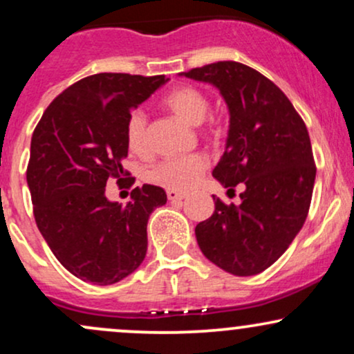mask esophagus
Segmentation results:
<instances>
[{
    "mask_svg": "<svg viewBox=\"0 0 354 354\" xmlns=\"http://www.w3.org/2000/svg\"><path fill=\"white\" fill-rule=\"evenodd\" d=\"M166 194H168V200L171 201V203H178V201H183L185 200V194L183 193H178V191H174V189H168L166 191Z\"/></svg>",
    "mask_w": 354,
    "mask_h": 354,
    "instance_id": "esophagus-1",
    "label": "esophagus"
}]
</instances>
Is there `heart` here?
<instances>
[{"label": "heart", "instance_id": "obj_1", "mask_svg": "<svg viewBox=\"0 0 354 354\" xmlns=\"http://www.w3.org/2000/svg\"><path fill=\"white\" fill-rule=\"evenodd\" d=\"M166 108L191 126H200L208 115L209 103L200 89L193 86H181L173 89L165 98ZM126 143L136 154H143L148 149V131L146 116L136 109L126 121ZM208 168V160L203 154H188L166 160L156 165L149 173V180L163 188L174 191H186L193 188L198 178Z\"/></svg>", "mask_w": 354, "mask_h": 354}]
</instances>
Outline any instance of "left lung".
<instances>
[{
    "label": "left lung",
    "mask_w": 354,
    "mask_h": 354,
    "mask_svg": "<svg viewBox=\"0 0 354 354\" xmlns=\"http://www.w3.org/2000/svg\"><path fill=\"white\" fill-rule=\"evenodd\" d=\"M180 76L211 84L225 100L230 129L213 176L225 188L245 186L238 206L213 196L214 213L194 228L198 246L226 273H261L308 216L316 168L306 126L281 89L246 64L218 61Z\"/></svg>",
    "instance_id": "left-lung-1"
}]
</instances>
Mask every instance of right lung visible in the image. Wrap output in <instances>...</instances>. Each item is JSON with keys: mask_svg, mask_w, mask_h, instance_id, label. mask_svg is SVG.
I'll return each mask as SVG.
<instances>
[{"mask_svg": "<svg viewBox=\"0 0 354 354\" xmlns=\"http://www.w3.org/2000/svg\"><path fill=\"white\" fill-rule=\"evenodd\" d=\"M168 81L88 76L64 89L36 126L26 173L36 225L61 265L83 281L115 284L143 263L146 225L166 193L143 185L123 206L108 200L106 183L124 174L128 116Z\"/></svg>", "mask_w": 354, "mask_h": 354, "instance_id": "right-lung-1", "label": "right lung"}]
</instances>
